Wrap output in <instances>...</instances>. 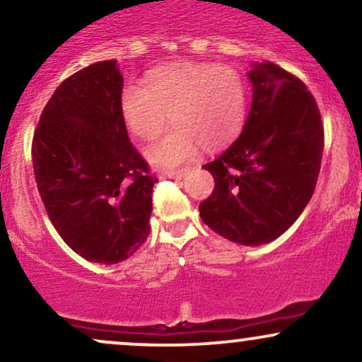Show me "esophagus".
Listing matches in <instances>:
<instances>
[{
	"mask_svg": "<svg viewBox=\"0 0 362 362\" xmlns=\"http://www.w3.org/2000/svg\"><path fill=\"white\" fill-rule=\"evenodd\" d=\"M187 173V168H178V170H170L167 172V177L170 178H182Z\"/></svg>",
	"mask_w": 362,
	"mask_h": 362,
	"instance_id": "esophagus-1",
	"label": "esophagus"
}]
</instances>
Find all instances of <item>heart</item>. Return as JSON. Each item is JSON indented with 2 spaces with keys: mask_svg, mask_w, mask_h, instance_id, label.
I'll list each match as a JSON object with an SVG mask.
<instances>
[{
  "mask_svg": "<svg viewBox=\"0 0 362 362\" xmlns=\"http://www.w3.org/2000/svg\"><path fill=\"white\" fill-rule=\"evenodd\" d=\"M124 123L141 138H155L168 124L175 129L146 148L156 167L192 160L200 146L229 145L241 133L247 112L246 82L228 65L184 62L155 71L141 84H128L119 95Z\"/></svg>",
  "mask_w": 362,
  "mask_h": 362,
  "instance_id": "obj_1",
  "label": "heart"
}]
</instances>
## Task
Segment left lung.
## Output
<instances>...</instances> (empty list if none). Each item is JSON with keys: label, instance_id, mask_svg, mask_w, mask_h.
<instances>
[{"label": "left lung", "instance_id": "1", "mask_svg": "<svg viewBox=\"0 0 362 362\" xmlns=\"http://www.w3.org/2000/svg\"><path fill=\"white\" fill-rule=\"evenodd\" d=\"M252 103L243 133L204 165L214 190L199 206L212 230L245 246L281 236L310 200L320 172L324 126L315 99L276 64L250 71Z\"/></svg>", "mask_w": 362, "mask_h": 362}]
</instances>
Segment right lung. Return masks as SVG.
<instances>
[{"instance_id": "obj_1", "label": "right lung", "mask_w": 362, "mask_h": 362, "mask_svg": "<svg viewBox=\"0 0 362 362\" xmlns=\"http://www.w3.org/2000/svg\"><path fill=\"white\" fill-rule=\"evenodd\" d=\"M116 60L72 74L43 107L32 141L35 180L52 224L77 255L115 264L150 234L158 178L132 145Z\"/></svg>"}]
</instances>
